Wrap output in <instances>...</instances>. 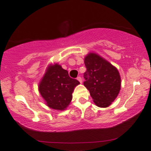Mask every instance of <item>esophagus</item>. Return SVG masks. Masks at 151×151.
<instances>
[{
    "label": "esophagus",
    "mask_w": 151,
    "mask_h": 151,
    "mask_svg": "<svg viewBox=\"0 0 151 151\" xmlns=\"http://www.w3.org/2000/svg\"><path fill=\"white\" fill-rule=\"evenodd\" d=\"M77 80H78V81H79V82H80V83H81V82H82V79H81V77H78L77 78Z\"/></svg>",
    "instance_id": "1"
}]
</instances>
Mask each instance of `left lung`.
Wrapping results in <instances>:
<instances>
[{"label": "left lung", "mask_w": 151, "mask_h": 151, "mask_svg": "<svg viewBox=\"0 0 151 151\" xmlns=\"http://www.w3.org/2000/svg\"><path fill=\"white\" fill-rule=\"evenodd\" d=\"M86 71L84 85L89 91L95 104L106 108L117 97L121 89L119 71L111 64L94 53L84 58Z\"/></svg>", "instance_id": "obj_1"}]
</instances>
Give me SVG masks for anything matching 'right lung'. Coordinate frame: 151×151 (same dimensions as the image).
I'll return each mask as SVG.
<instances>
[{
  "label": "right lung",
  "mask_w": 151,
  "mask_h": 151,
  "mask_svg": "<svg viewBox=\"0 0 151 151\" xmlns=\"http://www.w3.org/2000/svg\"><path fill=\"white\" fill-rule=\"evenodd\" d=\"M79 81L69 76L68 72L55 64L50 66L39 85V91L50 108L64 110L70 104L74 87Z\"/></svg>",
  "instance_id": "1"
}]
</instances>
